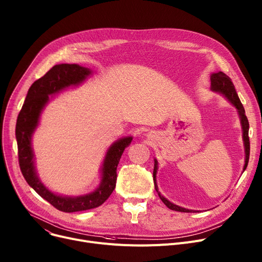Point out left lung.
Returning <instances> with one entry per match:
<instances>
[{
    "instance_id": "1",
    "label": "left lung",
    "mask_w": 262,
    "mask_h": 262,
    "mask_svg": "<svg viewBox=\"0 0 262 262\" xmlns=\"http://www.w3.org/2000/svg\"><path fill=\"white\" fill-rule=\"evenodd\" d=\"M211 90L216 93H220L223 95L226 99H228L233 105L237 108L240 122H241V126H242V138H243V143H245V151H246V161H245V166H243V171L246 170L248 163H249V158H250V139H249V120L246 116V111L245 107L242 106V103L240 102V99L236 93L235 86L229 76H226L222 72H218L215 74L211 75ZM157 169H158V162L155 159V166H154V183H155V188L158 191V195L162 202L172 211H177V212H183V213H191L194 211L187 210V208L178 206L176 204L171 203L168 201L166 198H164L158 190V186H157L156 183V175H157Z\"/></svg>"
}]
</instances>
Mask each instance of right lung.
<instances>
[{
    "mask_svg": "<svg viewBox=\"0 0 262 262\" xmlns=\"http://www.w3.org/2000/svg\"><path fill=\"white\" fill-rule=\"evenodd\" d=\"M91 74L92 71L90 68L78 64L55 65L42 78L32 83L16 119L15 138L17 142V156L25 180L43 199L55 206L57 210L65 213L91 210L100 206L108 199L116 187L117 167L121 156L133 140L132 137L121 138L107 149L101 169V183L91 194L79 197L59 196L46 188L39 179L34 167L31 137L39 124L40 115L48 103L49 96L56 95L69 86L81 84Z\"/></svg>",
    "mask_w": 262,
    "mask_h": 262,
    "instance_id": "obj_1",
    "label": "right lung"
}]
</instances>
